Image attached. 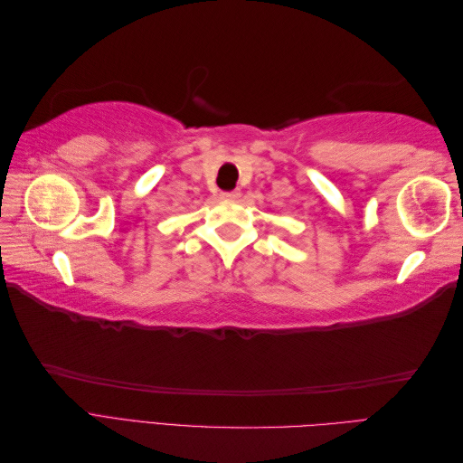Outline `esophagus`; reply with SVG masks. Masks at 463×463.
Masks as SVG:
<instances>
[{"instance_id":"34e87169","label":"esophagus","mask_w":463,"mask_h":463,"mask_svg":"<svg viewBox=\"0 0 463 463\" xmlns=\"http://www.w3.org/2000/svg\"><path fill=\"white\" fill-rule=\"evenodd\" d=\"M241 197V191H228V193H222V199L223 201H237Z\"/></svg>"}]
</instances>
